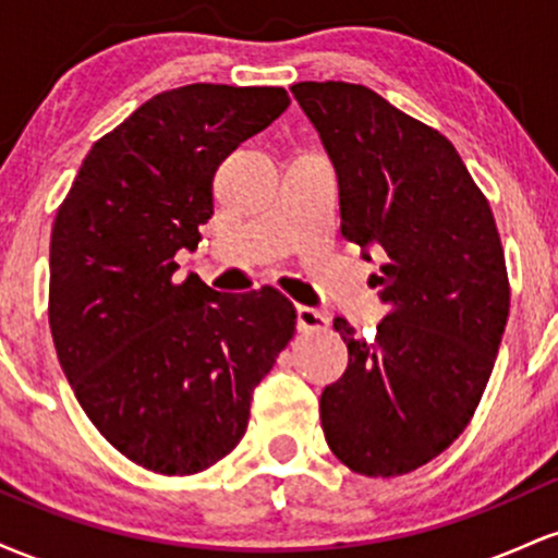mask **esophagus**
I'll use <instances>...</instances> for the list:
<instances>
[{
  "label": "esophagus",
  "mask_w": 558,
  "mask_h": 558,
  "mask_svg": "<svg viewBox=\"0 0 558 558\" xmlns=\"http://www.w3.org/2000/svg\"><path fill=\"white\" fill-rule=\"evenodd\" d=\"M296 323H299V330H304V332L328 330V319H325L323 312L312 310V306H299V310H296Z\"/></svg>",
  "instance_id": "34e87169"
}]
</instances>
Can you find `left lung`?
Masks as SVG:
<instances>
[{
  "mask_svg": "<svg viewBox=\"0 0 558 558\" xmlns=\"http://www.w3.org/2000/svg\"><path fill=\"white\" fill-rule=\"evenodd\" d=\"M291 94L336 168L341 233L386 257L377 336L332 319L349 367L319 399L325 440L351 472L407 475L464 433L490 380L511 299L501 235L444 133L360 83Z\"/></svg>",
  "mask_w": 558,
  "mask_h": 558,
  "instance_id": "obj_1",
  "label": "left lung"
}]
</instances>
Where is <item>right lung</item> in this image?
I'll return each mask as SVG.
<instances>
[{
  "instance_id": "right-lung-1",
  "label": "right lung",
  "mask_w": 558,
  "mask_h": 558,
  "mask_svg": "<svg viewBox=\"0 0 558 558\" xmlns=\"http://www.w3.org/2000/svg\"><path fill=\"white\" fill-rule=\"evenodd\" d=\"M288 105L280 86L151 96L96 141L57 209L49 328L62 373L107 444L157 475H196L241 444L252 390L296 332L278 288L172 278L215 213L220 162Z\"/></svg>"
}]
</instances>
